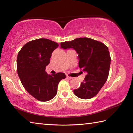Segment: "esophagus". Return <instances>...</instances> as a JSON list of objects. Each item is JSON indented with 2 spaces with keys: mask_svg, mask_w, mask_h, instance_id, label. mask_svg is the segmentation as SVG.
<instances>
[{
  "mask_svg": "<svg viewBox=\"0 0 133 133\" xmlns=\"http://www.w3.org/2000/svg\"><path fill=\"white\" fill-rule=\"evenodd\" d=\"M66 78H67V79H69V80H71V79H72V77H70V76H67Z\"/></svg>",
  "mask_w": 133,
  "mask_h": 133,
  "instance_id": "esophagus-1",
  "label": "esophagus"
}]
</instances>
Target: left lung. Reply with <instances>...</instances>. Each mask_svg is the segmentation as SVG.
<instances>
[{"mask_svg":"<svg viewBox=\"0 0 133 133\" xmlns=\"http://www.w3.org/2000/svg\"><path fill=\"white\" fill-rule=\"evenodd\" d=\"M64 49L73 48L78 54V67L87 73L80 87L73 92L78 98L95 96L109 76L111 57L109 49L103 43L90 38H77L60 43Z\"/></svg>","mask_w":133,"mask_h":133,"instance_id":"8db88e82","label":"left lung"}]
</instances>
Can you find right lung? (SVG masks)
<instances>
[{"label": "right lung", "instance_id": "1", "mask_svg": "<svg viewBox=\"0 0 133 133\" xmlns=\"http://www.w3.org/2000/svg\"><path fill=\"white\" fill-rule=\"evenodd\" d=\"M57 43L47 39L31 40L22 47L17 57V70L26 91L40 102L55 97L58 83L66 78L63 73L48 75L45 71L51 53L58 48Z\"/></svg>", "mask_w": 133, "mask_h": 133}]
</instances>
